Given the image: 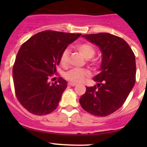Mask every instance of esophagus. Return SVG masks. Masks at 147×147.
<instances>
[{
  "label": "esophagus",
  "instance_id": "obj_1",
  "mask_svg": "<svg viewBox=\"0 0 147 147\" xmlns=\"http://www.w3.org/2000/svg\"><path fill=\"white\" fill-rule=\"evenodd\" d=\"M68 84H69V86H71V87H75V86L77 85V84H75V83H73V82H69L68 83Z\"/></svg>",
  "mask_w": 147,
  "mask_h": 147
}]
</instances>
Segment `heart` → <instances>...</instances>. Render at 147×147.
I'll list each match as a JSON object with an SVG mask.
<instances>
[{
  "label": "heart",
  "mask_w": 147,
  "mask_h": 147,
  "mask_svg": "<svg viewBox=\"0 0 147 147\" xmlns=\"http://www.w3.org/2000/svg\"><path fill=\"white\" fill-rule=\"evenodd\" d=\"M76 48L80 52L81 55L86 59L92 58L95 54V49L94 46L89 42H83L79 43L76 45ZM69 51L68 49H65L62 53L60 56V63L63 65H66L69 60ZM97 63V60H94V65ZM90 75V72L86 69H72L65 73V77L67 80L75 83H79L84 80V78Z\"/></svg>",
  "instance_id": "heart-1"
}]
</instances>
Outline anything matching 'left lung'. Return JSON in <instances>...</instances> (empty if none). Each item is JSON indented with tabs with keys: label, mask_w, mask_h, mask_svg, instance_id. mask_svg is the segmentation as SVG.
I'll return each instance as SVG.
<instances>
[{
	"label": "left lung",
	"mask_w": 147,
	"mask_h": 147,
	"mask_svg": "<svg viewBox=\"0 0 147 147\" xmlns=\"http://www.w3.org/2000/svg\"><path fill=\"white\" fill-rule=\"evenodd\" d=\"M82 37L100 47V72L94 78L97 86L86 87L80 103L86 112L105 117L119 109L136 81L135 55L124 40L107 32Z\"/></svg>",
	"instance_id": "left-lung-1"
}]
</instances>
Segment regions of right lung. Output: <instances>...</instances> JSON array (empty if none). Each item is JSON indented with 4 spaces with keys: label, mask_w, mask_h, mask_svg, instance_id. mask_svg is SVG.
<instances>
[{
    "label": "right lung",
    "mask_w": 147,
    "mask_h": 147,
    "mask_svg": "<svg viewBox=\"0 0 147 147\" xmlns=\"http://www.w3.org/2000/svg\"><path fill=\"white\" fill-rule=\"evenodd\" d=\"M82 34L46 30L38 32L23 44L13 67L16 97L22 106L35 115H45L58 106L67 81L60 78L50 82L56 73L60 56L68 45Z\"/></svg>",
    "instance_id": "add662e5"
}]
</instances>
